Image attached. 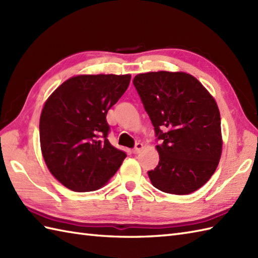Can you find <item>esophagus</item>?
Here are the masks:
<instances>
[{
    "mask_svg": "<svg viewBox=\"0 0 258 258\" xmlns=\"http://www.w3.org/2000/svg\"><path fill=\"white\" fill-rule=\"evenodd\" d=\"M142 149H143V144H142V143H138V144L135 145L134 149H133V153H134V154H138V153L141 152Z\"/></svg>",
    "mask_w": 258,
    "mask_h": 258,
    "instance_id": "obj_1",
    "label": "esophagus"
}]
</instances>
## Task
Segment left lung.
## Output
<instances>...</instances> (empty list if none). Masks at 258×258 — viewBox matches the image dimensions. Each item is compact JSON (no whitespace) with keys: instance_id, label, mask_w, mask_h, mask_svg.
I'll use <instances>...</instances> for the list:
<instances>
[{"instance_id":"obj_1","label":"left lung","mask_w":258,"mask_h":258,"mask_svg":"<svg viewBox=\"0 0 258 258\" xmlns=\"http://www.w3.org/2000/svg\"><path fill=\"white\" fill-rule=\"evenodd\" d=\"M133 84L160 141V161L147 172L153 186L175 195L193 193L211 178L222 154L215 100L183 72L139 74Z\"/></svg>"}]
</instances>
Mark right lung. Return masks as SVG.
I'll use <instances>...</instances> for the list:
<instances>
[{
    "label": "right lung",
    "mask_w": 258,
    "mask_h": 258,
    "mask_svg": "<svg viewBox=\"0 0 258 258\" xmlns=\"http://www.w3.org/2000/svg\"><path fill=\"white\" fill-rule=\"evenodd\" d=\"M131 75H79L47 98L40 118L43 157L52 175L74 191L102 187L126 153L107 140L108 109L127 90Z\"/></svg>",
    "instance_id": "1"
}]
</instances>
